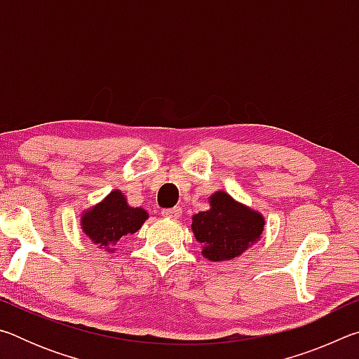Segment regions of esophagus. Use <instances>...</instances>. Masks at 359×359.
Wrapping results in <instances>:
<instances>
[{
    "label": "esophagus",
    "mask_w": 359,
    "mask_h": 359,
    "mask_svg": "<svg viewBox=\"0 0 359 359\" xmlns=\"http://www.w3.org/2000/svg\"><path fill=\"white\" fill-rule=\"evenodd\" d=\"M161 215L166 218H171V220H177L182 215V209L180 208H172V209H163Z\"/></svg>",
    "instance_id": "obj_1"
}]
</instances>
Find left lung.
Returning a JSON list of instances; mask_svg holds the SVG:
<instances>
[{
  "instance_id": "8db88e82",
  "label": "left lung",
  "mask_w": 359,
  "mask_h": 359,
  "mask_svg": "<svg viewBox=\"0 0 359 359\" xmlns=\"http://www.w3.org/2000/svg\"><path fill=\"white\" fill-rule=\"evenodd\" d=\"M210 209L191 217V229L203 244V257L210 261H229L257 244L264 229V217L258 210L238 203L226 191L209 198Z\"/></svg>"
}]
</instances>
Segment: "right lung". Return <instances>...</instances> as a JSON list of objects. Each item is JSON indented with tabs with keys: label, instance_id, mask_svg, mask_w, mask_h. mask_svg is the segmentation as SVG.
<instances>
[{
	"label": "right lung",
	"instance_id": "1",
	"mask_svg": "<svg viewBox=\"0 0 359 359\" xmlns=\"http://www.w3.org/2000/svg\"><path fill=\"white\" fill-rule=\"evenodd\" d=\"M149 218L147 210L131 208L125 194L114 190L101 203L83 210L81 226L88 239L102 250L114 253L117 242L126 234H135Z\"/></svg>",
	"mask_w": 359,
	"mask_h": 359
}]
</instances>
